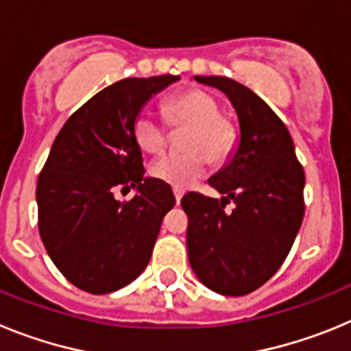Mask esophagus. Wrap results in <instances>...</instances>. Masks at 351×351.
Segmentation results:
<instances>
[{"instance_id": "esophagus-1", "label": "esophagus", "mask_w": 351, "mask_h": 351, "mask_svg": "<svg viewBox=\"0 0 351 351\" xmlns=\"http://www.w3.org/2000/svg\"><path fill=\"white\" fill-rule=\"evenodd\" d=\"M182 195H184V191H182V190H179V188H173V197H176V202H178V204H181V198H182Z\"/></svg>"}]
</instances>
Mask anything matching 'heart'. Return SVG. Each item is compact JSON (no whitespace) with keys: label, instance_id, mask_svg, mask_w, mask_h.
<instances>
[{"label":"heart","instance_id":"obj_1","mask_svg":"<svg viewBox=\"0 0 351 351\" xmlns=\"http://www.w3.org/2000/svg\"><path fill=\"white\" fill-rule=\"evenodd\" d=\"M163 114L173 128L188 126L184 149L190 153L163 154L149 167L156 181L173 188H186L206 173L209 160L225 163L237 145V132L230 121L221 117L218 101L202 89H188L169 96L163 101ZM135 144L145 153H160L167 145V126L149 112H141L133 121ZM210 158H207L206 156Z\"/></svg>","mask_w":351,"mask_h":351}]
</instances>
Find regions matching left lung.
<instances>
[{"label": "left lung", "mask_w": 351, "mask_h": 351, "mask_svg": "<svg viewBox=\"0 0 351 351\" xmlns=\"http://www.w3.org/2000/svg\"><path fill=\"white\" fill-rule=\"evenodd\" d=\"M228 96L241 141L209 184L221 198L188 193L186 244L197 278L221 295H246L288 256L304 218V169L283 121L258 95L228 77H195ZM234 209L226 211V203Z\"/></svg>", "instance_id": "left-lung-1"}]
</instances>
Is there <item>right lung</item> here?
Wrapping results in <instances>:
<instances>
[{"mask_svg":"<svg viewBox=\"0 0 351 351\" xmlns=\"http://www.w3.org/2000/svg\"><path fill=\"white\" fill-rule=\"evenodd\" d=\"M179 75L123 79L71 114L36 184L38 230L61 274L89 293H110L138 278L163 216L176 206L170 186L144 178L133 121L153 95ZM121 188L138 190L116 201Z\"/></svg>","mask_w":351,"mask_h":351,"instance_id":"obj_1","label":"right lung"}]
</instances>
